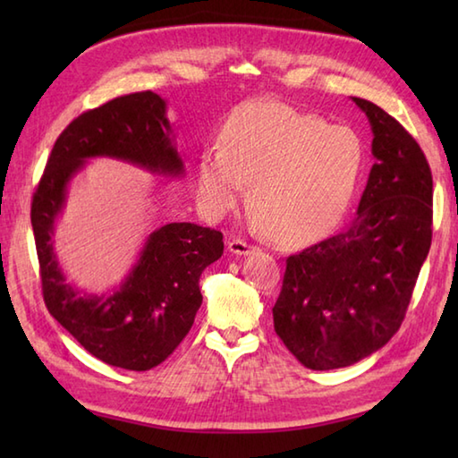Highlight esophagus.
Listing matches in <instances>:
<instances>
[{"instance_id": "obj_1", "label": "esophagus", "mask_w": 458, "mask_h": 458, "mask_svg": "<svg viewBox=\"0 0 458 458\" xmlns=\"http://www.w3.org/2000/svg\"><path fill=\"white\" fill-rule=\"evenodd\" d=\"M228 250L236 256H248L250 251L256 250V246H251V244H248V242L240 240V238H234V240L228 242Z\"/></svg>"}]
</instances>
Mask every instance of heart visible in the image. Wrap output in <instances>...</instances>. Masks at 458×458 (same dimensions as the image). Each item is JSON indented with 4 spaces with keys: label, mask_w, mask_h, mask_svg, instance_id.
I'll list each match as a JSON object with an SVG mask.
<instances>
[{
    "label": "heart",
    "mask_w": 458,
    "mask_h": 458,
    "mask_svg": "<svg viewBox=\"0 0 458 458\" xmlns=\"http://www.w3.org/2000/svg\"><path fill=\"white\" fill-rule=\"evenodd\" d=\"M366 149L348 125L281 102H250L228 115L220 145L204 148L197 189L220 218L244 197L254 218L281 244L325 236L343 218L364 169Z\"/></svg>",
    "instance_id": "obj_1"
}]
</instances>
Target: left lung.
Instances as JSON below:
<instances>
[{
  "label": "left lung",
  "mask_w": 458,
  "mask_h": 458,
  "mask_svg": "<svg viewBox=\"0 0 458 458\" xmlns=\"http://www.w3.org/2000/svg\"><path fill=\"white\" fill-rule=\"evenodd\" d=\"M372 125L376 163L356 218L287 258L274 328L310 369L344 368L400 330L433 236L429 163L403 125L352 98Z\"/></svg>",
  "instance_id": "obj_1"
}]
</instances>
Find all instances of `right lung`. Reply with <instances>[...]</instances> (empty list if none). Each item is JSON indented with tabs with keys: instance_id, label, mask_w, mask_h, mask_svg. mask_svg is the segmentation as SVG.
<instances>
[{
	"instance_id": "right-lung-1",
	"label": "right lung",
	"mask_w": 458,
	"mask_h": 458,
	"mask_svg": "<svg viewBox=\"0 0 458 458\" xmlns=\"http://www.w3.org/2000/svg\"><path fill=\"white\" fill-rule=\"evenodd\" d=\"M165 108L161 96L145 90L81 114L55 141L31 202L48 313L92 356L133 372L159 366L187 336L202 303L200 274L224 251L222 232L191 222L165 224L145 242L138 264L112 295H82L68 285L51 238L66 184L86 159L114 157L159 174H182Z\"/></svg>"
}]
</instances>
